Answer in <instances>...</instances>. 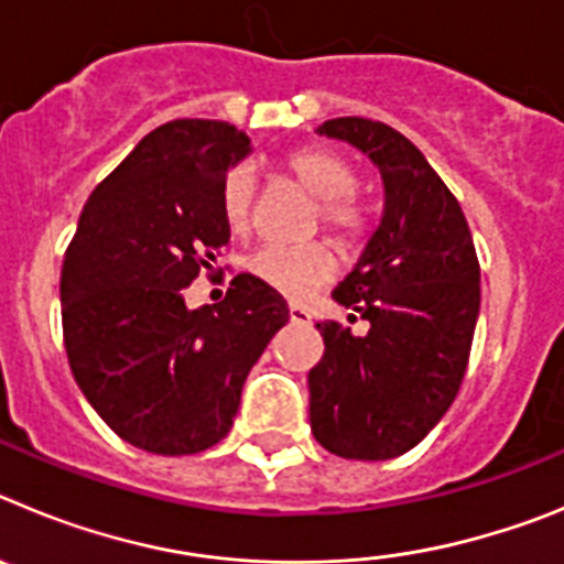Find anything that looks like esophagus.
Segmentation results:
<instances>
[{
    "label": "esophagus",
    "instance_id": "esophagus-1",
    "mask_svg": "<svg viewBox=\"0 0 564 564\" xmlns=\"http://www.w3.org/2000/svg\"><path fill=\"white\" fill-rule=\"evenodd\" d=\"M288 313H291L293 325H311V313H307L302 305H291L288 307Z\"/></svg>",
    "mask_w": 564,
    "mask_h": 564
}]
</instances>
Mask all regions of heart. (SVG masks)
<instances>
[{
    "mask_svg": "<svg viewBox=\"0 0 564 564\" xmlns=\"http://www.w3.org/2000/svg\"><path fill=\"white\" fill-rule=\"evenodd\" d=\"M291 177H296L318 200V214L330 231L350 237L361 228V208L352 200L356 169L333 149H299L285 161ZM257 181L251 166H234L220 183V217L237 237L251 231ZM248 271L282 296L302 302L311 299L336 273V257L327 246H265L248 259Z\"/></svg>",
    "mask_w": 564,
    "mask_h": 564,
    "instance_id": "b5f03b06",
    "label": "heart"
}]
</instances>
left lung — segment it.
I'll return each instance as SVG.
<instances>
[{"label": "left lung", "instance_id": "1", "mask_svg": "<svg viewBox=\"0 0 564 564\" xmlns=\"http://www.w3.org/2000/svg\"><path fill=\"white\" fill-rule=\"evenodd\" d=\"M318 134L347 141L378 166V228L333 291L352 333L322 322L325 356L307 372L311 430L347 460H390L437 426L466 376L477 313L480 262L460 203L421 149L370 118H333Z\"/></svg>", "mask_w": 564, "mask_h": 564}]
</instances>
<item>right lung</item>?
Returning a JSON list of instances; mask_svg holds the SVG:
<instances>
[{
  "label": "right lung",
  "instance_id": "1",
  "mask_svg": "<svg viewBox=\"0 0 564 564\" xmlns=\"http://www.w3.org/2000/svg\"><path fill=\"white\" fill-rule=\"evenodd\" d=\"M248 152L251 138L226 121L163 123L89 194L64 253L69 370L109 430L152 455L220 443L248 372L291 318L251 273L217 305L188 311L183 299L228 246L220 183Z\"/></svg>",
  "mask_w": 564,
  "mask_h": 564
}]
</instances>
